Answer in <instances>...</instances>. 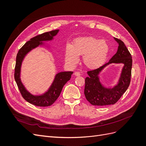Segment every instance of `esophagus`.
<instances>
[{"label": "esophagus", "mask_w": 146, "mask_h": 146, "mask_svg": "<svg viewBox=\"0 0 146 146\" xmlns=\"http://www.w3.org/2000/svg\"><path fill=\"white\" fill-rule=\"evenodd\" d=\"M74 75L76 76H80V72H75V73H74Z\"/></svg>", "instance_id": "esophagus-1"}]
</instances>
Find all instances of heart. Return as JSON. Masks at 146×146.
Listing matches in <instances>:
<instances>
[{
    "label": "heart",
    "instance_id": "heart-1",
    "mask_svg": "<svg viewBox=\"0 0 146 146\" xmlns=\"http://www.w3.org/2000/svg\"><path fill=\"white\" fill-rule=\"evenodd\" d=\"M109 51L108 44L92 36L75 39L72 44L65 48V59L69 64L74 66L79 60L78 56L83 55V63L88 68L97 69L106 61Z\"/></svg>",
    "mask_w": 146,
    "mask_h": 146
}]
</instances>
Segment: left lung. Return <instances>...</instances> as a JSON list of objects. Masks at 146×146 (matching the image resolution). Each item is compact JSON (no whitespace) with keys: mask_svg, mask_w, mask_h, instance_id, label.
<instances>
[{"mask_svg":"<svg viewBox=\"0 0 146 146\" xmlns=\"http://www.w3.org/2000/svg\"><path fill=\"white\" fill-rule=\"evenodd\" d=\"M114 39L119 44L116 54L107 63L98 69L87 72L88 76L85 78L84 94L87 100L92 105H114L130 85L132 68L131 55L123 41L116 38ZM111 63H121L124 66L117 85L113 88H107L101 85L98 75L104 67Z\"/></svg>","mask_w":146,"mask_h":146,"instance_id":"8db88e82","label":"left lung"}]
</instances>
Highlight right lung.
<instances>
[{"label": "right lung", "mask_w": 146, "mask_h": 146, "mask_svg": "<svg viewBox=\"0 0 146 146\" xmlns=\"http://www.w3.org/2000/svg\"><path fill=\"white\" fill-rule=\"evenodd\" d=\"M59 30H55L37 35L30 39L22 47L16 56L15 68V79L23 98L30 104L38 107H48L54 104L60 95L65 84L71 78L73 72H61L56 74L54 82L47 92L40 96H34L25 89L20 78L22 62L25 56L33 48L43 44L42 41H51L58 33Z\"/></svg>", "instance_id": "add662e5"}]
</instances>
